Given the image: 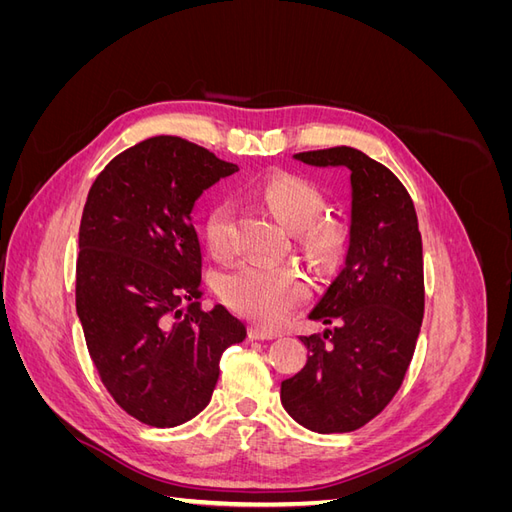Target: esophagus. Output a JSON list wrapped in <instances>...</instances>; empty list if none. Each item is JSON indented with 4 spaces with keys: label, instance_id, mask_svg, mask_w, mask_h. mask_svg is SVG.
<instances>
[{
    "label": "esophagus",
    "instance_id": "esophagus-1",
    "mask_svg": "<svg viewBox=\"0 0 512 512\" xmlns=\"http://www.w3.org/2000/svg\"><path fill=\"white\" fill-rule=\"evenodd\" d=\"M250 337H252V339H273L275 333H273V331H267V329H262V327H252V329H250Z\"/></svg>",
    "mask_w": 512,
    "mask_h": 512
}]
</instances>
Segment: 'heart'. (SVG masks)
I'll return each mask as SVG.
<instances>
[{
  "label": "heart",
  "mask_w": 512,
  "mask_h": 512,
  "mask_svg": "<svg viewBox=\"0 0 512 512\" xmlns=\"http://www.w3.org/2000/svg\"><path fill=\"white\" fill-rule=\"evenodd\" d=\"M258 194L288 228L305 230V247L318 260L329 265L344 252L348 228L337 220L322 218L327 211V196L318 183L301 175L275 173L258 185ZM205 239L215 256L232 252L230 205L220 203L209 211ZM220 292L235 312L275 327L307 299V284L292 269L245 260L222 277Z\"/></svg>",
  "instance_id": "b5f03b06"
}]
</instances>
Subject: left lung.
Returning <instances> with one entry per match:
<instances>
[{
	"mask_svg": "<svg viewBox=\"0 0 512 512\" xmlns=\"http://www.w3.org/2000/svg\"><path fill=\"white\" fill-rule=\"evenodd\" d=\"M312 166H346L352 185L344 269L309 318L307 363L282 382V406L303 427L346 433L378 416L410 367L425 312L423 241L408 190L389 168L352 147L303 151Z\"/></svg>",
	"mask_w": 512,
	"mask_h": 512,
	"instance_id": "obj_1",
	"label": "left lung"
}]
</instances>
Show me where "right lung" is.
<instances>
[{"mask_svg":"<svg viewBox=\"0 0 512 512\" xmlns=\"http://www.w3.org/2000/svg\"><path fill=\"white\" fill-rule=\"evenodd\" d=\"M239 166L179 136L121 151L87 194L76 314L106 391L151 427L190 421L211 401L222 352L245 339L224 305L200 307L192 209Z\"/></svg>","mask_w":512,"mask_h":512,"instance_id":"add662e5","label":"right lung"}]
</instances>
